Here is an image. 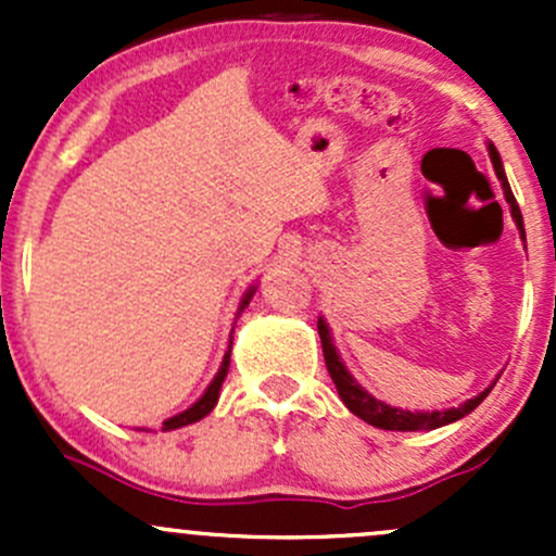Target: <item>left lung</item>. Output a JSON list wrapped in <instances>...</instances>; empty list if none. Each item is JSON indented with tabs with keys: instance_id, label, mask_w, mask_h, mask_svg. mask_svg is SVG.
<instances>
[{
	"instance_id": "1",
	"label": "left lung",
	"mask_w": 556,
	"mask_h": 556,
	"mask_svg": "<svg viewBox=\"0 0 556 556\" xmlns=\"http://www.w3.org/2000/svg\"><path fill=\"white\" fill-rule=\"evenodd\" d=\"M490 159H492V166H495L497 179L503 182V193H506V201L511 204V215H514V220H517L521 239H525V223H521L519 204H517V199H514L511 185H508L506 172H503L501 155H497L495 144H490ZM317 330H319V341H323L325 366H328V374H330V379H333L336 390H339L341 401H344V406L350 408L352 414H357L363 422L374 425V428H382V430H435V428H441V425H450V422H454V419H463L465 414L473 412V408L479 406V403L484 401V397L490 395V390H492V387H486L484 392H479L476 397H470L468 403H463V406H457V408H446V412H425V414L422 412H401V408H392V406H387V403L377 401L374 395H368V392L363 390V387L350 377V371L344 368V363H341L339 355H336V346H333V341H330V333H328V325H325V319H319Z\"/></svg>"
}]
</instances>
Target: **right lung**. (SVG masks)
<instances>
[{"label":"right lung","mask_w":556,"mask_h":556,"mask_svg":"<svg viewBox=\"0 0 556 556\" xmlns=\"http://www.w3.org/2000/svg\"><path fill=\"white\" fill-rule=\"evenodd\" d=\"M250 299H252V290H250V293L244 295V301H242V309H244L247 304H250ZM242 309H239V312H242ZM228 363H231V350H228V352H226V357H223V366H220V371H217V377L212 379V384L206 387V392H204V395H201L199 401H195L193 406L188 408V412H182V414H177V417L166 419V422H164V430H174V428H182V425L199 422L201 417H206V414H210L212 408H215V403H217V395H220L223 379H226V374H228Z\"/></svg>","instance_id":"1"}]
</instances>
